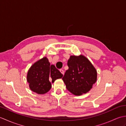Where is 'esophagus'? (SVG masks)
<instances>
[{
	"label": "esophagus",
	"instance_id": "obj_1",
	"mask_svg": "<svg viewBox=\"0 0 126 126\" xmlns=\"http://www.w3.org/2000/svg\"><path fill=\"white\" fill-rule=\"evenodd\" d=\"M60 72H61L62 74L63 75H64V70H62V69H61V70H60Z\"/></svg>",
	"mask_w": 126,
	"mask_h": 126
}]
</instances>
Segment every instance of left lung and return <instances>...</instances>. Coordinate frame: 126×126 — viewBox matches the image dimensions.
I'll return each instance as SVG.
<instances>
[{
	"label": "left lung",
	"mask_w": 126,
	"mask_h": 126,
	"mask_svg": "<svg viewBox=\"0 0 126 126\" xmlns=\"http://www.w3.org/2000/svg\"><path fill=\"white\" fill-rule=\"evenodd\" d=\"M68 66L62 78L67 89L75 95L89 92L97 79V71L90 62L83 55L71 56Z\"/></svg>",
	"instance_id": "left-lung-1"
}]
</instances>
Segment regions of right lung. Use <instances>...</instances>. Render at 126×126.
<instances>
[{
    "mask_svg": "<svg viewBox=\"0 0 126 126\" xmlns=\"http://www.w3.org/2000/svg\"><path fill=\"white\" fill-rule=\"evenodd\" d=\"M62 77L63 75L55 66L50 65L48 59L44 57L31 66L28 73L27 81L32 91L43 94L50 90L51 82L53 83Z\"/></svg>",
    "mask_w": 126,
    "mask_h": 126,
    "instance_id": "right-lung-1",
    "label": "right lung"
}]
</instances>
